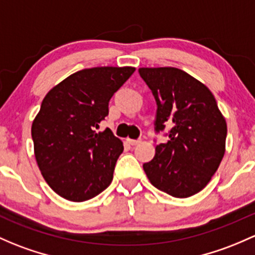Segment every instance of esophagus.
Returning <instances> with one entry per match:
<instances>
[{"label":"esophagus","instance_id":"esophagus-1","mask_svg":"<svg viewBox=\"0 0 255 255\" xmlns=\"http://www.w3.org/2000/svg\"><path fill=\"white\" fill-rule=\"evenodd\" d=\"M127 141L130 144V145H133V146L138 145V144L140 143V140H134V139H127Z\"/></svg>","mask_w":255,"mask_h":255}]
</instances>
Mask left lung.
<instances>
[{"label":"left lung","instance_id":"left-lung-1","mask_svg":"<svg viewBox=\"0 0 255 255\" xmlns=\"http://www.w3.org/2000/svg\"><path fill=\"white\" fill-rule=\"evenodd\" d=\"M156 100V132L170 127V140L155 148L143 168L150 183L175 198L202 191L226 149L227 125L206 85L175 67L139 68Z\"/></svg>","mask_w":255,"mask_h":255}]
</instances>
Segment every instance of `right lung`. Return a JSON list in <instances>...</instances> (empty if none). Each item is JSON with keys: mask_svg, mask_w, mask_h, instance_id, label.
I'll return each instance as SVG.
<instances>
[{"mask_svg": "<svg viewBox=\"0 0 255 255\" xmlns=\"http://www.w3.org/2000/svg\"><path fill=\"white\" fill-rule=\"evenodd\" d=\"M134 67H94L52 88L31 125L34 154L53 192L71 202L100 194L114 178L123 143L111 129L96 132L109 101Z\"/></svg>", "mask_w": 255, "mask_h": 255, "instance_id": "right-lung-1", "label": "right lung"}]
</instances>
